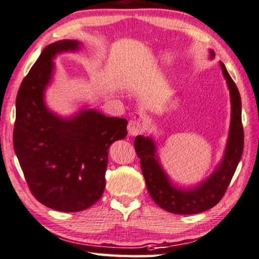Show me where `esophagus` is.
Returning a JSON list of instances; mask_svg holds the SVG:
<instances>
[{"instance_id": "esophagus-1", "label": "esophagus", "mask_w": 259, "mask_h": 259, "mask_svg": "<svg viewBox=\"0 0 259 259\" xmlns=\"http://www.w3.org/2000/svg\"><path fill=\"white\" fill-rule=\"evenodd\" d=\"M142 128H144V125L140 120H131L128 122V127H127L130 136H138L139 133H141Z\"/></svg>"}]
</instances>
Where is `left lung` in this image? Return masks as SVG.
Listing matches in <instances>:
<instances>
[{
	"label": "left lung",
	"instance_id": "8db88e82",
	"mask_svg": "<svg viewBox=\"0 0 259 259\" xmlns=\"http://www.w3.org/2000/svg\"><path fill=\"white\" fill-rule=\"evenodd\" d=\"M213 57V51H210ZM223 76L226 78L231 99V122L228 144L222 162L209 178L193 189H180L171 185L164 173L155 154V144L151 138L138 136L134 140V148L140 159L142 174L146 186L153 201L164 210L190 215L212 208L222 200L228 186L235 174L236 168L242 157L244 147V132L242 125V103L238 89L230 74L220 63Z\"/></svg>",
	"mask_w": 259,
	"mask_h": 259
}]
</instances>
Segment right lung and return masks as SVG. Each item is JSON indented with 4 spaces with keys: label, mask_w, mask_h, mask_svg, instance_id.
<instances>
[{
    "label": "right lung",
    "mask_w": 259,
    "mask_h": 259,
    "mask_svg": "<svg viewBox=\"0 0 259 259\" xmlns=\"http://www.w3.org/2000/svg\"><path fill=\"white\" fill-rule=\"evenodd\" d=\"M79 46L63 39L43 49L18 90L14 127V149L30 192L42 204L66 212L84 210L102 197L108 148L127 136L126 119L96 110L64 119L44 104L52 59Z\"/></svg>",
    "instance_id": "1"
}]
</instances>
